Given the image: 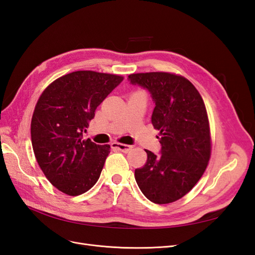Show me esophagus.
I'll return each instance as SVG.
<instances>
[{"label": "esophagus", "instance_id": "obj_1", "mask_svg": "<svg viewBox=\"0 0 255 255\" xmlns=\"http://www.w3.org/2000/svg\"><path fill=\"white\" fill-rule=\"evenodd\" d=\"M112 148L113 149H118L121 152H125L128 153L130 150H132V146L128 145V144H123V143H118V142H113L112 143Z\"/></svg>", "mask_w": 255, "mask_h": 255}]
</instances>
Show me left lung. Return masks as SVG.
Masks as SVG:
<instances>
[{
    "label": "left lung",
    "mask_w": 255,
    "mask_h": 255,
    "mask_svg": "<svg viewBox=\"0 0 255 255\" xmlns=\"http://www.w3.org/2000/svg\"><path fill=\"white\" fill-rule=\"evenodd\" d=\"M128 80L150 91L155 103L151 121L159 130L161 144L158 156L145 150L146 163L136 169L135 180L153 203L174 202L201 179L211 158V129L203 99L179 74L133 73Z\"/></svg>",
    "instance_id": "obj_1"
}]
</instances>
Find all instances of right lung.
Wrapping results in <instances>:
<instances>
[{"instance_id": "1", "label": "right lung", "mask_w": 255, "mask_h": 255, "mask_svg": "<svg viewBox=\"0 0 255 255\" xmlns=\"http://www.w3.org/2000/svg\"><path fill=\"white\" fill-rule=\"evenodd\" d=\"M122 81L117 74L75 71L52 82L38 99L30 123L35 157L50 183L68 196L84 194L99 180L111 146L83 135Z\"/></svg>"}]
</instances>
